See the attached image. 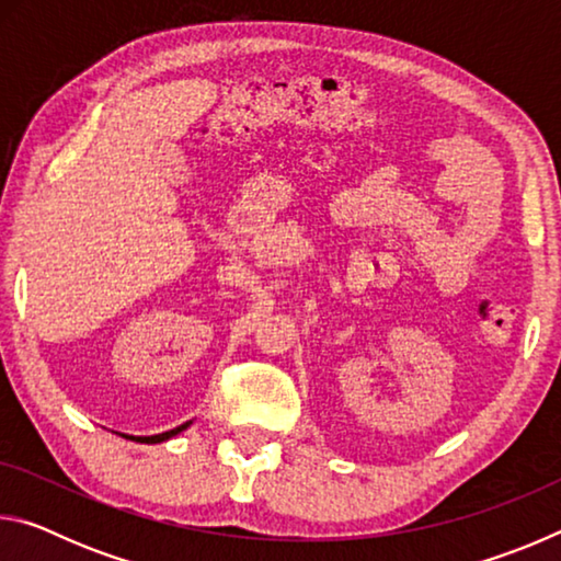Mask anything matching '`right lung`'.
<instances>
[{
	"instance_id": "obj_1",
	"label": "right lung",
	"mask_w": 561,
	"mask_h": 561,
	"mask_svg": "<svg viewBox=\"0 0 561 561\" xmlns=\"http://www.w3.org/2000/svg\"><path fill=\"white\" fill-rule=\"evenodd\" d=\"M190 423H183V425H178V428H173V431H168V433H160V435H150V438H138V440H144V443H163V440H168V438H173V435H178L180 431H185Z\"/></svg>"
}]
</instances>
